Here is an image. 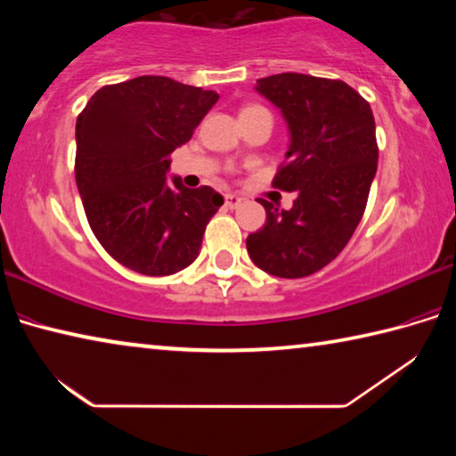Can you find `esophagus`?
I'll list each match as a JSON object with an SVG mask.
<instances>
[{"mask_svg":"<svg viewBox=\"0 0 456 456\" xmlns=\"http://www.w3.org/2000/svg\"><path fill=\"white\" fill-rule=\"evenodd\" d=\"M241 197L237 195H225V207H229V209H235V207L241 205Z\"/></svg>","mask_w":456,"mask_h":456,"instance_id":"esophagus-1","label":"esophagus"}]
</instances>
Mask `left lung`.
<instances>
[{
	"label": "left lung",
	"instance_id": "obj_1",
	"mask_svg": "<svg viewBox=\"0 0 456 456\" xmlns=\"http://www.w3.org/2000/svg\"><path fill=\"white\" fill-rule=\"evenodd\" d=\"M256 88L281 108L291 134L272 184L297 199L289 211L259 200L267 221L247 237V251L264 272L297 280L334 261L366 211L378 167L374 114L342 80L285 72Z\"/></svg>",
	"mask_w": 456,
	"mask_h": 456
}]
</instances>
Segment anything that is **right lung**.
<instances>
[{
    "instance_id": "right-lung-1",
    "label": "right lung",
    "mask_w": 456,
    "mask_h": 456,
    "mask_svg": "<svg viewBox=\"0 0 456 456\" xmlns=\"http://www.w3.org/2000/svg\"><path fill=\"white\" fill-rule=\"evenodd\" d=\"M219 94L167 76L108 84L76 122V184L106 253L142 275H171L197 259L207 223L223 205L211 187L167 181L171 154Z\"/></svg>"
}]
</instances>
